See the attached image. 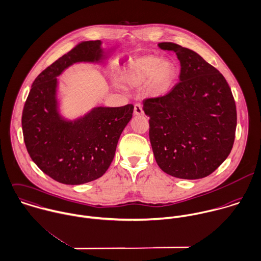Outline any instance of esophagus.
Masks as SVG:
<instances>
[{
    "mask_svg": "<svg viewBox=\"0 0 261 261\" xmlns=\"http://www.w3.org/2000/svg\"><path fill=\"white\" fill-rule=\"evenodd\" d=\"M134 114L135 115H144V110L141 104H136L134 107Z\"/></svg>",
    "mask_w": 261,
    "mask_h": 261,
    "instance_id": "esophagus-1",
    "label": "esophagus"
}]
</instances>
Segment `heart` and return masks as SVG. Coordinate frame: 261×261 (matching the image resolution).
Here are the masks:
<instances>
[{
    "label": "heart",
    "instance_id": "1",
    "mask_svg": "<svg viewBox=\"0 0 261 261\" xmlns=\"http://www.w3.org/2000/svg\"><path fill=\"white\" fill-rule=\"evenodd\" d=\"M176 67L167 60L144 56L129 62L124 68L121 80L125 86L147 88L150 96L165 95L176 78Z\"/></svg>",
    "mask_w": 261,
    "mask_h": 261
}]
</instances>
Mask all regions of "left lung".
<instances>
[{
  "label": "left lung",
  "instance_id": "8db88e82",
  "mask_svg": "<svg viewBox=\"0 0 261 261\" xmlns=\"http://www.w3.org/2000/svg\"><path fill=\"white\" fill-rule=\"evenodd\" d=\"M180 62L179 83L165 96L144 101L150 142L162 171L181 179L213 173L229 156L235 139V101L224 76L195 51L172 42Z\"/></svg>",
  "mask_w": 261,
  "mask_h": 261
}]
</instances>
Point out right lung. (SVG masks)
<instances>
[{
  "label": "right lung",
  "mask_w": 261,
  "mask_h": 261,
  "mask_svg": "<svg viewBox=\"0 0 261 261\" xmlns=\"http://www.w3.org/2000/svg\"><path fill=\"white\" fill-rule=\"evenodd\" d=\"M115 48L106 51L101 40L82 42L41 72L31 86L22 113L25 146L39 169L58 182L79 185L101 177L133 117V104L96 106L75 118L61 109L58 77L74 64L107 66Z\"/></svg>",
  "instance_id": "add662e5"
}]
</instances>
